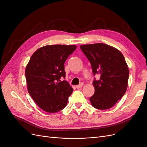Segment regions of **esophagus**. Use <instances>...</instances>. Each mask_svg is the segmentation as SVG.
Returning <instances> with one entry per match:
<instances>
[{
    "label": "esophagus",
    "mask_w": 147,
    "mask_h": 147,
    "mask_svg": "<svg viewBox=\"0 0 147 147\" xmlns=\"http://www.w3.org/2000/svg\"><path fill=\"white\" fill-rule=\"evenodd\" d=\"M83 83H81L79 85H77L76 88H77V89H80V88H81V87H83Z\"/></svg>",
    "instance_id": "1"
}]
</instances>
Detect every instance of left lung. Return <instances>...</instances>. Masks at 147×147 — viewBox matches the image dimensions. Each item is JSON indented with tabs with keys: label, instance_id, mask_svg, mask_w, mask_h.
Here are the masks:
<instances>
[{
	"label": "left lung",
	"instance_id": "1",
	"mask_svg": "<svg viewBox=\"0 0 147 147\" xmlns=\"http://www.w3.org/2000/svg\"><path fill=\"white\" fill-rule=\"evenodd\" d=\"M80 48L90 61L93 74L100 76L94 80V93L91 105L99 110H107L117 103L127 91L129 69L123 54L103 43L84 44Z\"/></svg>",
	"mask_w": 147,
	"mask_h": 147
}]
</instances>
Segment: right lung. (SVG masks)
Masks as SVG:
<instances>
[{"label": "right lung", "instance_id": "obj_1", "mask_svg": "<svg viewBox=\"0 0 147 147\" xmlns=\"http://www.w3.org/2000/svg\"><path fill=\"white\" fill-rule=\"evenodd\" d=\"M76 49L75 45H47L36 51L27 64V90L44 111L56 113L65 108L73 91L65 78L64 63Z\"/></svg>", "mask_w": 147, "mask_h": 147}]
</instances>
